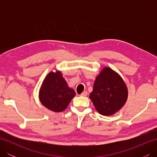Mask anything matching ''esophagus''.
Instances as JSON below:
<instances>
[{
  "instance_id": "obj_1",
  "label": "esophagus",
  "mask_w": 157,
  "mask_h": 157,
  "mask_svg": "<svg viewBox=\"0 0 157 157\" xmlns=\"http://www.w3.org/2000/svg\"><path fill=\"white\" fill-rule=\"evenodd\" d=\"M87 94H88V92H86V91H84V92H83L82 94H80V96H87Z\"/></svg>"
}]
</instances>
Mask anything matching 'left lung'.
<instances>
[{
  "mask_svg": "<svg viewBox=\"0 0 157 157\" xmlns=\"http://www.w3.org/2000/svg\"><path fill=\"white\" fill-rule=\"evenodd\" d=\"M90 98L100 114L111 115L124 105L128 90L121 77L106 67L96 78Z\"/></svg>",
  "mask_w": 157,
  "mask_h": 157,
  "instance_id": "1",
  "label": "left lung"
}]
</instances>
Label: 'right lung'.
I'll return each mask as SVG.
<instances>
[{"label":"right lung","instance_id":"1","mask_svg":"<svg viewBox=\"0 0 157 157\" xmlns=\"http://www.w3.org/2000/svg\"><path fill=\"white\" fill-rule=\"evenodd\" d=\"M60 71L51 72L46 77L40 90V100L45 107L55 112L63 111L74 97Z\"/></svg>","mask_w":157,"mask_h":157}]
</instances>
